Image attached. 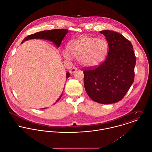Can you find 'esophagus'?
<instances>
[{"instance_id":"obj_1","label":"esophagus","mask_w":152,"mask_h":152,"mask_svg":"<svg viewBox=\"0 0 152 152\" xmlns=\"http://www.w3.org/2000/svg\"><path fill=\"white\" fill-rule=\"evenodd\" d=\"M77 68H75V67H73L72 68H71L70 70H69V72L70 73H71V74H74L75 72H76V71H77Z\"/></svg>"}]
</instances>
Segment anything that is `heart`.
<instances>
[{"instance_id":"obj_1","label":"heart","mask_w":152,"mask_h":152,"mask_svg":"<svg viewBox=\"0 0 152 152\" xmlns=\"http://www.w3.org/2000/svg\"><path fill=\"white\" fill-rule=\"evenodd\" d=\"M108 51V43L105 39L84 36L68 44L63 55L67 60L71 59L72 56L78 58L84 66L95 67L103 61Z\"/></svg>"}]
</instances>
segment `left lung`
Segmentation results:
<instances>
[{"label": "left lung", "instance_id": "1", "mask_svg": "<svg viewBox=\"0 0 152 152\" xmlns=\"http://www.w3.org/2000/svg\"><path fill=\"white\" fill-rule=\"evenodd\" d=\"M100 33L108 43V53L101 65L85 68L84 84L91 99L110 104L120 101L132 85L136 57L130 41L123 35L108 30Z\"/></svg>", "mask_w": 152, "mask_h": 152}]
</instances>
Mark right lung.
I'll return each mask as SVG.
<instances>
[{"label":"right lung","instance_id":"1","mask_svg":"<svg viewBox=\"0 0 152 152\" xmlns=\"http://www.w3.org/2000/svg\"><path fill=\"white\" fill-rule=\"evenodd\" d=\"M68 30L66 29H54V30H45V31H39L36 33L29 35L27 36L23 41L22 43H24L25 41L30 40V39H44V40H47L52 42L57 47H59L60 44L61 43L62 40L64 38L65 35L67 34ZM69 72L66 73V80L69 77ZM63 94V92H62ZM61 94L60 97L57 99L56 102L54 104H56V102H57L60 98H61L63 94ZM46 108H44L42 109H45Z\"/></svg>","mask_w":152,"mask_h":152}]
</instances>
